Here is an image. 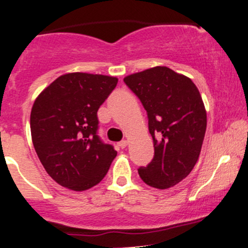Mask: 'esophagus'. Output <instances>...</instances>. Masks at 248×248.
Segmentation results:
<instances>
[{"instance_id":"34e87169","label":"esophagus","mask_w":248,"mask_h":248,"mask_svg":"<svg viewBox=\"0 0 248 248\" xmlns=\"http://www.w3.org/2000/svg\"><path fill=\"white\" fill-rule=\"evenodd\" d=\"M127 144H129V142H127V140H122V141L118 142V146L121 147V148H125V147L127 146Z\"/></svg>"}]
</instances>
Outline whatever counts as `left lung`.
Instances as JSON below:
<instances>
[{
    "instance_id": "left-lung-1",
    "label": "left lung",
    "mask_w": 248,
    "mask_h": 248,
    "mask_svg": "<svg viewBox=\"0 0 248 248\" xmlns=\"http://www.w3.org/2000/svg\"><path fill=\"white\" fill-rule=\"evenodd\" d=\"M144 106L154 156L139 176L153 188L167 189L187 177L199 160L206 130L202 97L190 78L166 66L124 78Z\"/></svg>"
}]
</instances>
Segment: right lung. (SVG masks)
Segmentation results:
<instances>
[{
    "label": "right lung",
    "instance_id": "1",
    "mask_svg": "<svg viewBox=\"0 0 248 248\" xmlns=\"http://www.w3.org/2000/svg\"><path fill=\"white\" fill-rule=\"evenodd\" d=\"M118 78L89 73L61 75L38 95L30 116L34 150L62 187L83 191L100 183L117 152L97 136V110Z\"/></svg>",
    "mask_w": 248,
    "mask_h": 248
}]
</instances>
